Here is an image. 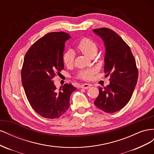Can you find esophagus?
Instances as JSON below:
<instances>
[{
    "label": "esophagus",
    "mask_w": 154,
    "mask_h": 154,
    "mask_svg": "<svg viewBox=\"0 0 154 154\" xmlns=\"http://www.w3.org/2000/svg\"><path fill=\"white\" fill-rule=\"evenodd\" d=\"M91 85L90 84H88V83H84V84H82L81 85V88H85V89H87V88H90L91 87Z\"/></svg>",
    "instance_id": "obj_1"
}]
</instances>
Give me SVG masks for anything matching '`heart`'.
I'll use <instances>...</instances> for the list:
<instances>
[{
    "instance_id": "b5f03b06",
    "label": "heart",
    "mask_w": 154,
    "mask_h": 154,
    "mask_svg": "<svg viewBox=\"0 0 154 154\" xmlns=\"http://www.w3.org/2000/svg\"><path fill=\"white\" fill-rule=\"evenodd\" d=\"M77 48L79 51L86 55L87 57H91L92 55H96L97 52V44L94 41L90 38H84L82 39L77 45ZM74 53L71 50L66 51L62 56V61L63 64L66 66H71L74 61ZM96 72L94 69H89L82 70L78 73V77L82 80H88L92 78Z\"/></svg>"
}]
</instances>
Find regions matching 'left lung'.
Segmentation results:
<instances>
[{
	"label": "left lung",
	"instance_id": "8db88e82",
	"mask_svg": "<svg viewBox=\"0 0 154 154\" xmlns=\"http://www.w3.org/2000/svg\"><path fill=\"white\" fill-rule=\"evenodd\" d=\"M105 47L104 71L110 75V84L99 88L94 105L106 113H114L127 105L136 87L138 70L136 60L127 43L110 29H93Z\"/></svg>",
	"mask_w": 154,
	"mask_h": 154
}]
</instances>
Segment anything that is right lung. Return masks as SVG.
<instances>
[{
  "instance_id": "obj_1",
  "label": "right lung",
  "mask_w": 154,
  "mask_h": 154,
  "mask_svg": "<svg viewBox=\"0 0 154 154\" xmlns=\"http://www.w3.org/2000/svg\"><path fill=\"white\" fill-rule=\"evenodd\" d=\"M70 38L64 32H49L32 44L25 55L22 85L32 108L45 118H57L66 112L71 94L76 89L66 83L57 91L52 80L64 68L62 56Z\"/></svg>"
}]
</instances>
